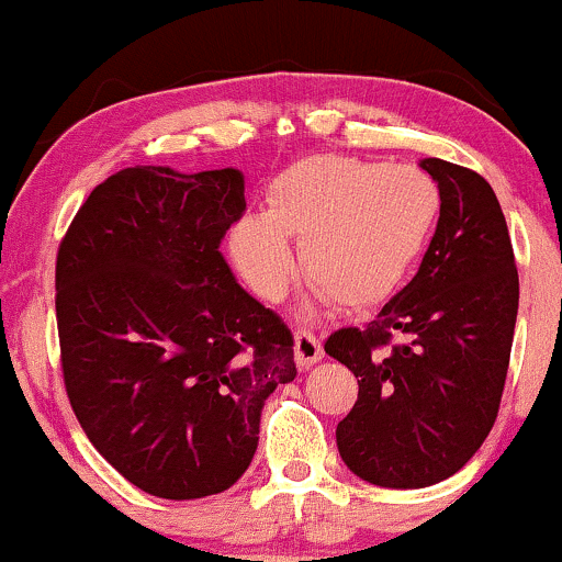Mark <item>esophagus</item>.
Instances as JSON below:
<instances>
[{
  "instance_id": "obj_1",
  "label": "esophagus",
  "mask_w": 562,
  "mask_h": 562,
  "mask_svg": "<svg viewBox=\"0 0 562 562\" xmlns=\"http://www.w3.org/2000/svg\"><path fill=\"white\" fill-rule=\"evenodd\" d=\"M322 359V340L312 330H295V364L308 370Z\"/></svg>"
}]
</instances>
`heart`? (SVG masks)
Returning <instances> with one entry per match:
<instances>
[{
    "mask_svg": "<svg viewBox=\"0 0 562 562\" xmlns=\"http://www.w3.org/2000/svg\"><path fill=\"white\" fill-rule=\"evenodd\" d=\"M441 214V192L423 169L351 156L295 160L274 177L263 216L232 232V256L248 285L280 301L295 277L288 240L322 295L351 308L375 306L404 282Z\"/></svg>",
    "mask_w": 562,
    "mask_h": 562,
    "instance_id": "b5f03b06",
    "label": "heart"
}]
</instances>
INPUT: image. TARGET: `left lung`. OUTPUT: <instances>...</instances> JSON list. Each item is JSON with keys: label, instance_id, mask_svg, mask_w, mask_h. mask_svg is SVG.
I'll use <instances>...</instances> for the list:
<instances>
[{"label": "left lung", "instance_id": "left-lung-1", "mask_svg": "<svg viewBox=\"0 0 562 562\" xmlns=\"http://www.w3.org/2000/svg\"><path fill=\"white\" fill-rule=\"evenodd\" d=\"M420 166L441 192L420 272L375 319L325 340L359 383L357 404L335 428L340 457L385 488L434 486L481 449L518 317V267L492 184L441 158Z\"/></svg>", "mask_w": 562, "mask_h": 562}]
</instances>
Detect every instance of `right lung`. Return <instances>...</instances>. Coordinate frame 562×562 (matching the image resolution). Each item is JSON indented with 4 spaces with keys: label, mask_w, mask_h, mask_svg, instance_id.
I'll return each instance as SVG.
<instances>
[{
    "label": "right lung",
    "mask_w": 562,
    "mask_h": 562,
    "mask_svg": "<svg viewBox=\"0 0 562 562\" xmlns=\"http://www.w3.org/2000/svg\"><path fill=\"white\" fill-rule=\"evenodd\" d=\"M237 169L134 166L97 184L57 248L60 367L76 420L134 486L227 492L267 396L295 378L293 333L218 254L245 214Z\"/></svg>",
    "instance_id": "obj_1"
}]
</instances>
